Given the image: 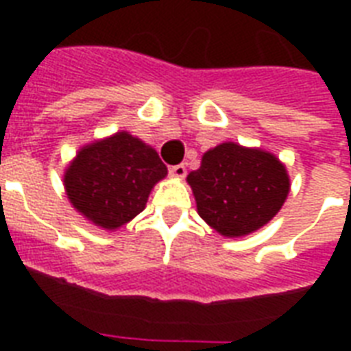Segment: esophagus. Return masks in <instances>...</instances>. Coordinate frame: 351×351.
I'll list each match as a JSON object with an SVG mask.
<instances>
[{"instance_id": "obj_1", "label": "esophagus", "mask_w": 351, "mask_h": 351, "mask_svg": "<svg viewBox=\"0 0 351 351\" xmlns=\"http://www.w3.org/2000/svg\"><path fill=\"white\" fill-rule=\"evenodd\" d=\"M187 173L186 165L184 164H178V165H173V167H169V175L175 176V178H184Z\"/></svg>"}]
</instances>
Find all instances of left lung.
Wrapping results in <instances>:
<instances>
[{
	"label": "left lung",
	"instance_id": "8db88e82",
	"mask_svg": "<svg viewBox=\"0 0 351 351\" xmlns=\"http://www.w3.org/2000/svg\"><path fill=\"white\" fill-rule=\"evenodd\" d=\"M198 215L224 237H244L266 226L289 193L288 171L262 149L220 143L187 175Z\"/></svg>",
	"mask_w": 351,
	"mask_h": 351
}]
</instances>
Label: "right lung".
<instances>
[{"label": "right lung", "instance_id": "add662e5", "mask_svg": "<svg viewBox=\"0 0 351 351\" xmlns=\"http://www.w3.org/2000/svg\"><path fill=\"white\" fill-rule=\"evenodd\" d=\"M167 167L151 145L127 131L85 145L63 175L74 209L98 228L118 230L142 213Z\"/></svg>", "mask_w": 351, "mask_h": 351}]
</instances>
